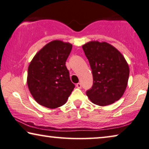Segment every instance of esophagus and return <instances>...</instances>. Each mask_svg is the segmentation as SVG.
Returning a JSON list of instances; mask_svg holds the SVG:
<instances>
[{"label":"esophagus","mask_w":149,"mask_h":149,"mask_svg":"<svg viewBox=\"0 0 149 149\" xmlns=\"http://www.w3.org/2000/svg\"><path fill=\"white\" fill-rule=\"evenodd\" d=\"M76 87H77V88H78V89H81V87H82V85H81V83H77V84Z\"/></svg>","instance_id":"esophagus-1"}]
</instances>
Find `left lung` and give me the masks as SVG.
I'll return each instance as SVG.
<instances>
[{"mask_svg":"<svg viewBox=\"0 0 149 149\" xmlns=\"http://www.w3.org/2000/svg\"><path fill=\"white\" fill-rule=\"evenodd\" d=\"M92 70L93 85L86 94L94 104L106 106L119 100L129 78L128 64L109 43L91 41L82 46Z\"/></svg>","mask_w":149,"mask_h":149,"instance_id":"8db88e82","label":"left lung"}]
</instances>
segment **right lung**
I'll list each match as a JSON object with an SVG mask.
<instances>
[{"mask_svg": "<svg viewBox=\"0 0 149 149\" xmlns=\"http://www.w3.org/2000/svg\"><path fill=\"white\" fill-rule=\"evenodd\" d=\"M72 45L56 40L39 50L28 67L27 83L34 100L48 108L59 107L74 89L65 65Z\"/></svg>", "mask_w": 149, "mask_h": 149, "instance_id": "1", "label": "right lung"}]
</instances>
